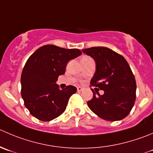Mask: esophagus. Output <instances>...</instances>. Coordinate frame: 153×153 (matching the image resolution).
Segmentation results:
<instances>
[{
    "mask_svg": "<svg viewBox=\"0 0 153 153\" xmlns=\"http://www.w3.org/2000/svg\"><path fill=\"white\" fill-rule=\"evenodd\" d=\"M77 90H78V92H81V91H83V90H84V88H83V87H77Z\"/></svg>",
    "mask_w": 153,
    "mask_h": 153,
    "instance_id": "esophagus-1",
    "label": "esophagus"
}]
</instances>
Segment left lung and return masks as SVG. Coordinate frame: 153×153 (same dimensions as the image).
Here are the masks:
<instances>
[{
  "label": "left lung",
  "mask_w": 153,
  "mask_h": 153,
  "mask_svg": "<svg viewBox=\"0 0 153 153\" xmlns=\"http://www.w3.org/2000/svg\"><path fill=\"white\" fill-rule=\"evenodd\" d=\"M96 63V72L91 84L104 91H97L87 102L90 109L108 121H118L128 115L136 98V81L126 59L106 47H93L82 50Z\"/></svg>",
  "instance_id": "obj_1"
}]
</instances>
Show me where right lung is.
Returning a JSON list of instances; mask_svg holds the SVG:
<instances>
[{"mask_svg":"<svg viewBox=\"0 0 153 153\" xmlns=\"http://www.w3.org/2000/svg\"><path fill=\"white\" fill-rule=\"evenodd\" d=\"M81 54L77 48L47 45L38 48L28 58L21 77L22 97L34 117L50 121L64 112L77 88L70 85L61 90L56 82L66 72L68 61Z\"/></svg>","mask_w":153,"mask_h":153,"instance_id":"right-lung-1","label":"right lung"}]
</instances>
